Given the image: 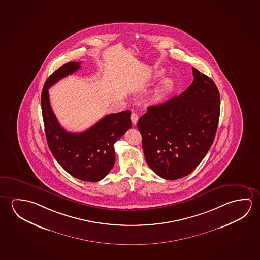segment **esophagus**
<instances>
[{
  "mask_svg": "<svg viewBox=\"0 0 260 260\" xmlns=\"http://www.w3.org/2000/svg\"><path fill=\"white\" fill-rule=\"evenodd\" d=\"M138 116H137V114L136 113H132L131 114V121H132L133 124H135L136 125L137 124V121H138Z\"/></svg>",
  "mask_w": 260,
  "mask_h": 260,
  "instance_id": "esophagus-1",
  "label": "esophagus"
}]
</instances>
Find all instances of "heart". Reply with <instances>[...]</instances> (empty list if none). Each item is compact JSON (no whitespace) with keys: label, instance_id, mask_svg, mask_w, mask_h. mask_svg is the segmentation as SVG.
Returning <instances> with one entry per match:
<instances>
[{"label":"heart","instance_id":"b5f03b06","mask_svg":"<svg viewBox=\"0 0 260 260\" xmlns=\"http://www.w3.org/2000/svg\"><path fill=\"white\" fill-rule=\"evenodd\" d=\"M172 87V82L170 79H165L164 82L161 83V86L157 88L154 92V96L156 99H161L164 95H166Z\"/></svg>","mask_w":260,"mask_h":260}]
</instances>
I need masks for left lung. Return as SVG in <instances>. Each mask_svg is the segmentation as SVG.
I'll return each instance as SVG.
<instances>
[{
	"instance_id": "1",
	"label": "left lung",
	"mask_w": 260,
	"mask_h": 260,
	"mask_svg": "<svg viewBox=\"0 0 260 260\" xmlns=\"http://www.w3.org/2000/svg\"><path fill=\"white\" fill-rule=\"evenodd\" d=\"M192 73L193 81L184 92L147 107L137 122L145 160L165 180L190 174L210 150L218 128V87L193 67Z\"/></svg>"
}]
</instances>
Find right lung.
Returning a JSON list of instances; mask_svg holds the SVG:
<instances>
[{"label":"right lung","mask_w":260,"mask_h":260,"mask_svg":"<svg viewBox=\"0 0 260 260\" xmlns=\"http://www.w3.org/2000/svg\"><path fill=\"white\" fill-rule=\"evenodd\" d=\"M81 62H69L55 70L46 80L42 92V111L46 138L51 153L62 168L81 181H100L111 171L116 161L114 145L132 126L130 110L104 116L84 132H68L51 109L49 88L72 74Z\"/></svg>","instance_id":"obj_1"}]
</instances>
